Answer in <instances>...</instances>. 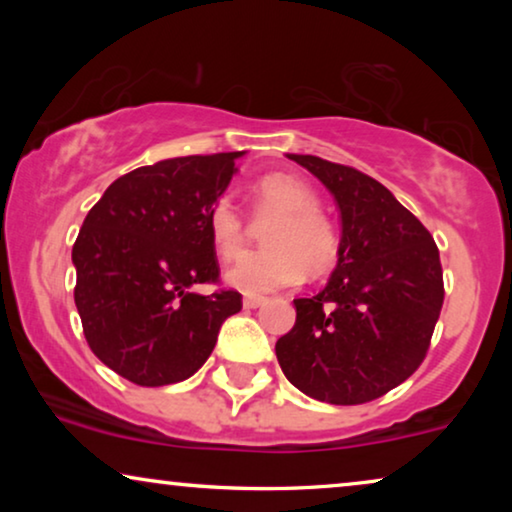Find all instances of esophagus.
I'll return each mask as SVG.
<instances>
[{"label": "esophagus", "mask_w": 512, "mask_h": 512, "mask_svg": "<svg viewBox=\"0 0 512 512\" xmlns=\"http://www.w3.org/2000/svg\"><path fill=\"white\" fill-rule=\"evenodd\" d=\"M263 303H265L263 296H244V300H242V305L249 307V310H254V307H261Z\"/></svg>", "instance_id": "esophagus-1"}]
</instances>
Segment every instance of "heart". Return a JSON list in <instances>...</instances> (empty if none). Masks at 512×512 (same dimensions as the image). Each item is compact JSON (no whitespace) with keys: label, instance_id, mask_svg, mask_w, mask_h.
<instances>
[{"label":"heart","instance_id":"heart-1","mask_svg":"<svg viewBox=\"0 0 512 512\" xmlns=\"http://www.w3.org/2000/svg\"><path fill=\"white\" fill-rule=\"evenodd\" d=\"M251 205L258 219L276 216L263 233L268 249L242 254L226 270V282L240 293L258 296L293 284L307 275H321L338 258V235L319 200L303 181L289 174H268L251 191ZM207 228L214 249L233 258L244 247V221L228 198L216 200L207 214Z\"/></svg>","mask_w":512,"mask_h":512}]
</instances>
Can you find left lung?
Returning a JSON list of instances; mask_svg holds the SVG:
<instances>
[{"label":"left lung","mask_w":512,"mask_h":512,"mask_svg":"<svg viewBox=\"0 0 512 512\" xmlns=\"http://www.w3.org/2000/svg\"><path fill=\"white\" fill-rule=\"evenodd\" d=\"M340 212L338 265L275 352L293 387L331 405L380 398L419 368L443 307L438 247L389 188L354 167L286 153Z\"/></svg>","instance_id":"left-lung-1"}]
</instances>
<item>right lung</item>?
<instances>
[{
	"instance_id": "right-lung-1",
	"label": "right lung",
	"mask_w": 512,
	"mask_h": 512,
	"mask_svg": "<svg viewBox=\"0 0 512 512\" xmlns=\"http://www.w3.org/2000/svg\"><path fill=\"white\" fill-rule=\"evenodd\" d=\"M244 151L167 158L111 184L72 249L74 303L104 366L139 387L191 377L209 359L221 324L242 310L237 291L195 293L216 282L207 214Z\"/></svg>"
}]
</instances>
